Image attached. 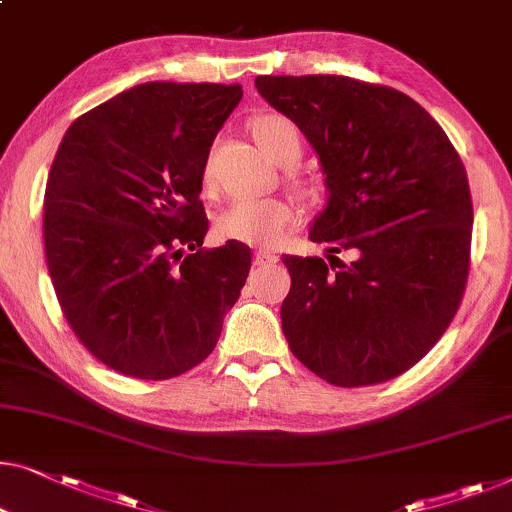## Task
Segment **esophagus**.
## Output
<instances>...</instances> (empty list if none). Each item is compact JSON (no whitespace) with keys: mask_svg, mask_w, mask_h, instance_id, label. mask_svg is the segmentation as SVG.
<instances>
[{"mask_svg":"<svg viewBox=\"0 0 512 512\" xmlns=\"http://www.w3.org/2000/svg\"><path fill=\"white\" fill-rule=\"evenodd\" d=\"M272 263H277V256H274L272 251H256L254 254V265H258V268H261V265H272Z\"/></svg>","mask_w":512,"mask_h":512,"instance_id":"obj_1","label":"esophagus"}]
</instances>
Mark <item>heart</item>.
<instances>
[{
	"label": "heart",
	"instance_id": "1",
	"mask_svg": "<svg viewBox=\"0 0 512 512\" xmlns=\"http://www.w3.org/2000/svg\"><path fill=\"white\" fill-rule=\"evenodd\" d=\"M251 133L265 154L277 164H293L302 152V133L291 117L279 113H263L251 120ZM205 182L210 180V168L203 170ZM302 196L318 198V189L309 182L298 184ZM293 221L291 203L281 198H235L217 214L214 226L226 240L270 247L284 238Z\"/></svg>",
	"mask_w": 512,
	"mask_h": 512
}]
</instances>
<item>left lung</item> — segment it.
Listing matches in <instances>:
<instances>
[{
    "label": "left lung",
    "instance_id": "8db88e82",
    "mask_svg": "<svg viewBox=\"0 0 512 512\" xmlns=\"http://www.w3.org/2000/svg\"><path fill=\"white\" fill-rule=\"evenodd\" d=\"M325 173L309 228L328 261L284 256L281 328L302 365L339 388L404 374L439 342L469 277L473 205L457 150L432 115L392 87L346 76H258ZM348 250L351 264L334 256Z\"/></svg>",
    "mask_w": 512,
    "mask_h": 512
}]
</instances>
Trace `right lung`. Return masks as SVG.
<instances>
[{
  "label": "right lung",
  "mask_w": 512,
  "mask_h": 512,
  "mask_svg": "<svg viewBox=\"0 0 512 512\" xmlns=\"http://www.w3.org/2000/svg\"><path fill=\"white\" fill-rule=\"evenodd\" d=\"M240 85L145 83L80 115L55 154L43 244L59 307L103 365L140 381L214 351L251 249H205L207 154Z\"/></svg>",
  "instance_id": "1"
}]
</instances>
